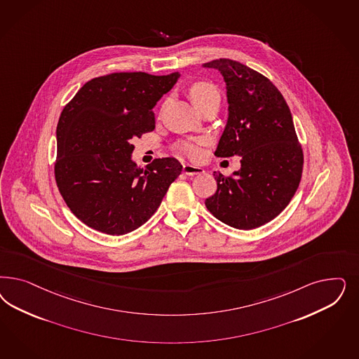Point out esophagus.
<instances>
[{
	"label": "esophagus",
	"mask_w": 359,
	"mask_h": 359,
	"mask_svg": "<svg viewBox=\"0 0 359 359\" xmlns=\"http://www.w3.org/2000/svg\"><path fill=\"white\" fill-rule=\"evenodd\" d=\"M184 173L187 175H196V174L205 173V170L196 165H190V163H184Z\"/></svg>",
	"instance_id": "1"
}]
</instances>
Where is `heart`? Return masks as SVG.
<instances>
[{"instance_id":"b5f03b06","label":"heart","mask_w":359,"mask_h":359,"mask_svg":"<svg viewBox=\"0 0 359 359\" xmlns=\"http://www.w3.org/2000/svg\"><path fill=\"white\" fill-rule=\"evenodd\" d=\"M186 93L199 111L206 105L220 103L219 91L210 81H194L187 87ZM203 144H205V140H182L175 145V148L177 151L189 158H198L202 153L201 147Z\"/></svg>"}]
</instances>
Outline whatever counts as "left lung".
Masks as SVG:
<instances>
[{
  "label": "left lung",
  "instance_id": "left-lung-1",
  "mask_svg": "<svg viewBox=\"0 0 359 359\" xmlns=\"http://www.w3.org/2000/svg\"><path fill=\"white\" fill-rule=\"evenodd\" d=\"M227 84L229 120L217 157L241 156V170L214 173L217 191L206 198L208 211L223 223L252 230L276 218L300 185L304 153L290 107L263 74L232 59H214Z\"/></svg>",
  "mask_w": 359,
  "mask_h": 359
}]
</instances>
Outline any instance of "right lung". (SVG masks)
<instances>
[{
	"instance_id": "obj_1",
	"label": "right lung",
	"mask_w": 359,
	"mask_h": 359,
	"mask_svg": "<svg viewBox=\"0 0 359 359\" xmlns=\"http://www.w3.org/2000/svg\"><path fill=\"white\" fill-rule=\"evenodd\" d=\"M180 74L114 72L87 81L63 108L54 165L59 193L93 230L124 235L142 226L182 172L174 157L145 169L132 161L135 145L156 127L153 107Z\"/></svg>"
}]
</instances>
